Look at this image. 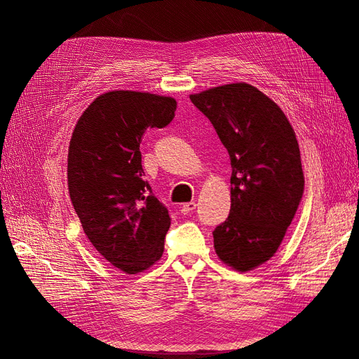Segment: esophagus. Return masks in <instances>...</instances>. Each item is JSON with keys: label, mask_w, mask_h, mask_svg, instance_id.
<instances>
[{"label": "esophagus", "mask_w": 359, "mask_h": 359, "mask_svg": "<svg viewBox=\"0 0 359 359\" xmlns=\"http://www.w3.org/2000/svg\"><path fill=\"white\" fill-rule=\"evenodd\" d=\"M194 208H196V202H187V203H184L181 206V212L182 214H190Z\"/></svg>", "instance_id": "esophagus-1"}]
</instances>
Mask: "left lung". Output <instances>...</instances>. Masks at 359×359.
Wrapping results in <instances>:
<instances>
[{
	"label": "left lung",
	"mask_w": 359,
	"mask_h": 359,
	"mask_svg": "<svg viewBox=\"0 0 359 359\" xmlns=\"http://www.w3.org/2000/svg\"><path fill=\"white\" fill-rule=\"evenodd\" d=\"M229 153L231 212L214 229L215 253L236 271L274 256L297 214L304 173L295 132L280 107L248 83L190 95Z\"/></svg>",
	"instance_id": "obj_1"
}]
</instances>
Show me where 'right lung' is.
<instances>
[{
	"mask_svg": "<svg viewBox=\"0 0 359 359\" xmlns=\"http://www.w3.org/2000/svg\"><path fill=\"white\" fill-rule=\"evenodd\" d=\"M175 111L172 97L111 91L86 107L70 139L74 211L97 252L126 274L154 265L165 250L170 217L144 180L140 142L148 128L166 127Z\"/></svg>",
	"mask_w": 359,
	"mask_h": 359,
	"instance_id": "add662e5",
	"label": "right lung"
}]
</instances>
